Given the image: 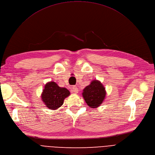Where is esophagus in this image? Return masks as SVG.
I'll list each match as a JSON object with an SVG mask.
<instances>
[{"mask_svg": "<svg viewBox=\"0 0 155 155\" xmlns=\"http://www.w3.org/2000/svg\"><path fill=\"white\" fill-rule=\"evenodd\" d=\"M71 91H72V92H73V93H78V88L77 87V86H72V89H71Z\"/></svg>", "mask_w": 155, "mask_h": 155, "instance_id": "obj_1", "label": "esophagus"}]
</instances>
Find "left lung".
<instances>
[{"label": "left lung", "mask_w": 155, "mask_h": 155, "mask_svg": "<svg viewBox=\"0 0 155 155\" xmlns=\"http://www.w3.org/2000/svg\"><path fill=\"white\" fill-rule=\"evenodd\" d=\"M105 94L104 86L98 81H94L84 88L83 96L88 106L91 108H97L104 101Z\"/></svg>", "instance_id": "left-lung-1"}]
</instances>
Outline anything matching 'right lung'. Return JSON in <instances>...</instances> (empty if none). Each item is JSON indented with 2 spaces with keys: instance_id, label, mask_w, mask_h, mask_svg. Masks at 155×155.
Masks as SVG:
<instances>
[{
  "instance_id": "obj_1",
  "label": "right lung",
  "mask_w": 155,
  "mask_h": 155,
  "mask_svg": "<svg viewBox=\"0 0 155 155\" xmlns=\"http://www.w3.org/2000/svg\"><path fill=\"white\" fill-rule=\"evenodd\" d=\"M69 94L68 89L59 87L55 82H50L45 85L41 98L47 108L56 110L62 105L64 99Z\"/></svg>"
}]
</instances>
